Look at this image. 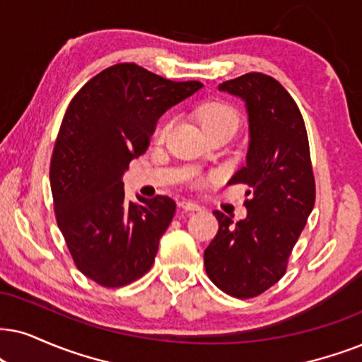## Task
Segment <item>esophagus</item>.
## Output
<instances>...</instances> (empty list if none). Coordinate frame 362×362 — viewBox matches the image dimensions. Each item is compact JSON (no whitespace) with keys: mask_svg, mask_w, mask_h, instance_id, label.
Listing matches in <instances>:
<instances>
[{"mask_svg":"<svg viewBox=\"0 0 362 362\" xmlns=\"http://www.w3.org/2000/svg\"><path fill=\"white\" fill-rule=\"evenodd\" d=\"M178 205H180V207L185 209V210H200V209H202L199 204L192 202V200H182V202Z\"/></svg>","mask_w":362,"mask_h":362,"instance_id":"obj_1","label":"esophagus"}]
</instances>
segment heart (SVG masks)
<instances>
[{
  "instance_id": "b5f03b06",
  "label": "heart",
  "mask_w": 362,
  "mask_h": 362,
  "mask_svg": "<svg viewBox=\"0 0 362 362\" xmlns=\"http://www.w3.org/2000/svg\"><path fill=\"white\" fill-rule=\"evenodd\" d=\"M197 117L205 134H214V132L222 130V128H234L237 130L239 127V115L230 105L218 102V100H210L205 102L197 110ZM173 125L172 118H165L155 130V140L163 141L167 139V135L170 134Z\"/></svg>"
}]
</instances>
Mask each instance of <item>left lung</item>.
Wrapping results in <instances>:
<instances>
[{"mask_svg": "<svg viewBox=\"0 0 362 362\" xmlns=\"http://www.w3.org/2000/svg\"><path fill=\"white\" fill-rule=\"evenodd\" d=\"M249 118L245 165L228 184H245L247 217L214 210L218 232L204 252L207 276L232 297H255L286 274L287 259L313 212L315 185L309 140L299 108L286 88L262 73L223 81Z\"/></svg>", "mask_w": 362, "mask_h": 362, "instance_id": "1", "label": "left lung"}]
</instances>
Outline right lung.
<instances>
[{
  "label": "right lung",
  "mask_w": 362,
  "mask_h": 362,
  "mask_svg": "<svg viewBox=\"0 0 362 362\" xmlns=\"http://www.w3.org/2000/svg\"><path fill=\"white\" fill-rule=\"evenodd\" d=\"M202 86L120 63L68 105L49 165L54 214L78 271L100 286H127L152 267L175 202L165 195L127 202L122 178L148 148L158 118Z\"/></svg>",
  "instance_id": "add662e5"
}]
</instances>
